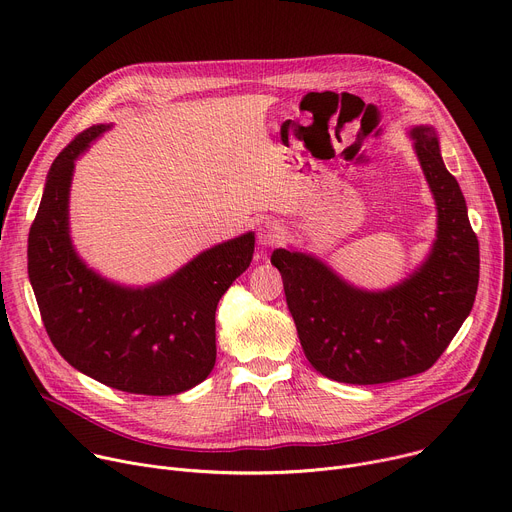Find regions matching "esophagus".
Wrapping results in <instances>:
<instances>
[{
  "instance_id": "34e87169",
  "label": "esophagus",
  "mask_w": 512,
  "mask_h": 512,
  "mask_svg": "<svg viewBox=\"0 0 512 512\" xmlns=\"http://www.w3.org/2000/svg\"><path fill=\"white\" fill-rule=\"evenodd\" d=\"M257 239H259V245H263V247L280 245V241L284 239V232H282L280 222H277V220H267L265 224H261L259 232H257Z\"/></svg>"
}]
</instances>
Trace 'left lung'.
Returning a JSON list of instances; mask_svg holds the SVG:
<instances>
[{
	"label": "left lung",
	"instance_id": "1",
	"mask_svg": "<svg viewBox=\"0 0 512 512\" xmlns=\"http://www.w3.org/2000/svg\"><path fill=\"white\" fill-rule=\"evenodd\" d=\"M437 204L427 261L384 292L353 288L320 259L275 249L286 302L310 365L335 382L386 384L427 371L468 318L480 277L466 198L447 171L433 126L410 132Z\"/></svg>",
	"mask_w": 512,
	"mask_h": 512
}]
</instances>
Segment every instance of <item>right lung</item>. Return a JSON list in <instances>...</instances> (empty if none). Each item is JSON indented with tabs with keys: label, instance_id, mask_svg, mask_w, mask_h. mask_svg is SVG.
<instances>
[{
	"label": "right lung",
	"instance_id": "add662e5",
	"mask_svg": "<svg viewBox=\"0 0 512 512\" xmlns=\"http://www.w3.org/2000/svg\"><path fill=\"white\" fill-rule=\"evenodd\" d=\"M108 128L83 130L55 159L28 235L30 284L46 333L81 374L128 394H179L216 363V306L251 265L255 235L208 249L149 288L104 280L71 245L69 188L75 159Z\"/></svg>",
	"mask_w": 512,
	"mask_h": 512
}]
</instances>
